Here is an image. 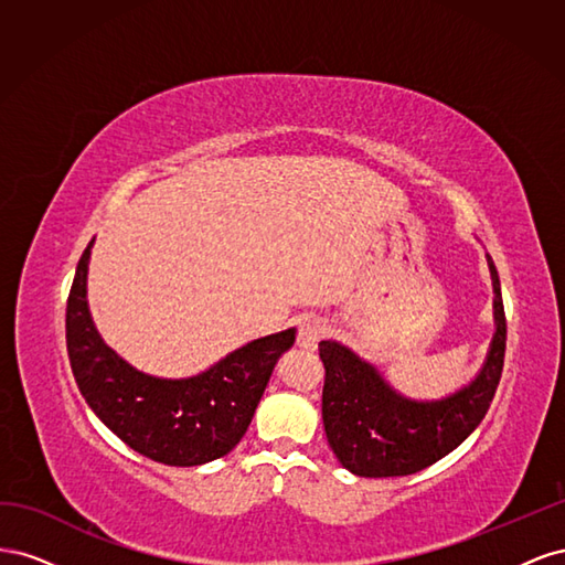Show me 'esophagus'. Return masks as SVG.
<instances>
[{"mask_svg": "<svg viewBox=\"0 0 565 565\" xmlns=\"http://www.w3.org/2000/svg\"><path fill=\"white\" fill-rule=\"evenodd\" d=\"M328 334V324L320 318H303L299 322V332H297V344L303 351H316L320 339Z\"/></svg>", "mask_w": 565, "mask_h": 565, "instance_id": "esophagus-1", "label": "esophagus"}]
</instances>
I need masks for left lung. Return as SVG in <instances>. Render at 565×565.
Listing matches in <instances>:
<instances>
[{
    "label": "left lung",
    "instance_id": "left-lung-1",
    "mask_svg": "<svg viewBox=\"0 0 565 565\" xmlns=\"http://www.w3.org/2000/svg\"><path fill=\"white\" fill-rule=\"evenodd\" d=\"M486 259L494 295L492 341L483 367L450 396L407 398L349 347L332 339L320 341L324 434L341 467L351 473L363 478L417 473L461 446L486 417L502 377L507 347L500 276L490 254Z\"/></svg>",
    "mask_w": 565,
    "mask_h": 565
}]
</instances>
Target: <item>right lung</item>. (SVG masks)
<instances>
[{"label":"right lung","instance_id":"add662e5","mask_svg":"<svg viewBox=\"0 0 565 565\" xmlns=\"http://www.w3.org/2000/svg\"><path fill=\"white\" fill-rule=\"evenodd\" d=\"M94 241L75 270L65 309L67 355L84 401L127 446L169 467H198L228 455L254 417L278 358L297 330L254 339L193 377L146 374L98 334L87 303Z\"/></svg>","mask_w":565,"mask_h":565}]
</instances>
